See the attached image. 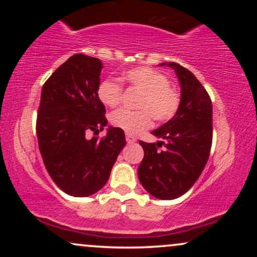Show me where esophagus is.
<instances>
[{
	"label": "esophagus",
	"instance_id": "esophagus-1",
	"mask_svg": "<svg viewBox=\"0 0 257 257\" xmlns=\"http://www.w3.org/2000/svg\"><path fill=\"white\" fill-rule=\"evenodd\" d=\"M125 140H126V143H128V144H134L135 141H137V139H135L134 137H132V135L126 134L125 135Z\"/></svg>",
	"mask_w": 257,
	"mask_h": 257
}]
</instances>
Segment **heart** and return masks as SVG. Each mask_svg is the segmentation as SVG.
<instances>
[{"label":"heart","mask_w":257,"mask_h":257,"mask_svg":"<svg viewBox=\"0 0 257 257\" xmlns=\"http://www.w3.org/2000/svg\"><path fill=\"white\" fill-rule=\"evenodd\" d=\"M122 78L132 89L139 91L135 104L138 111L113 112L110 117L112 125L129 135H138L151 126L152 117L157 122H167L175 116L181 104V94L169 83L166 73L140 66L126 70ZM96 93L107 107H117L122 99V87L112 81H102Z\"/></svg>","instance_id":"b5f03b06"}]
</instances>
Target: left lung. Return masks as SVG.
Returning <instances> with one entry per match:
<instances>
[{"label": "left lung", "mask_w": 257, "mask_h": 257, "mask_svg": "<svg viewBox=\"0 0 257 257\" xmlns=\"http://www.w3.org/2000/svg\"><path fill=\"white\" fill-rule=\"evenodd\" d=\"M181 85V104L172 119L152 132L163 141L144 143V159L138 176L144 188L159 199H175L187 192L204 169L213 143V106L208 91L188 71L176 63ZM164 145L166 149H158Z\"/></svg>", "instance_id": "8db88e82"}]
</instances>
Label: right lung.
Wrapping results in <instances>:
<instances>
[{
    "label": "right lung",
    "mask_w": 257,
    "mask_h": 257,
    "mask_svg": "<svg viewBox=\"0 0 257 257\" xmlns=\"http://www.w3.org/2000/svg\"><path fill=\"white\" fill-rule=\"evenodd\" d=\"M102 63L83 54L70 57L46 81L41 93L36 133L41 156L53 181L65 193L88 197L110 178L124 132L110 126L105 137L88 132L107 124L105 106L98 98Z\"/></svg>",
    "instance_id": "obj_1"
}]
</instances>
